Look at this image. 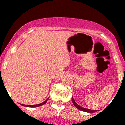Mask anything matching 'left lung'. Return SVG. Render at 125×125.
I'll use <instances>...</instances> for the list:
<instances>
[{"mask_svg":"<svg viewBox=\"0 0 125 125\" xmlns=\"http://www.w3.org/2000/svg\"><path fill=\"white\" fill-rule=\"evenodd\" d=\"M72 102H73V104L74 105L77 107V109H79L80 111H84V112H96V111H94V110H91V109H85V108H83V107H80V105H78V104H77V103L75 102V100L73 99V96H72Z\"/></svg>","mask_w":125,"mask_h":125,"instance_id":"obj_1","label":"left lung"}]
</instances>
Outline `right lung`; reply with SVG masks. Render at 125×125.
<instances>
[{"instance_id": "1", "label": "right lung", "mask_w": 125, "mask_h": 125, "mask_svg": "<svg viewBox=\"0 0 125 125\" xmlns=\"http://www.w3.org/2000/svg\"><path fill=\"white\" fill-rule=\"evenodd\" d=\"M48 100V98H47L46 100L45 101V102H42V103H41V104H38V105H23V104H21V105L24 106V107H40V106L43 105H44V104H46V102H47V100Z\"/></svg>"}]
</instances>
